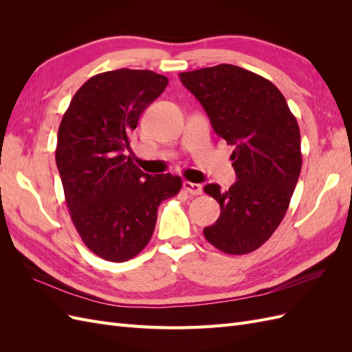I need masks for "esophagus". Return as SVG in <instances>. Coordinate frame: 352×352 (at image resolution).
<instances>
[{
    "label": "esophagus",
    "mask_w": 352,
    "mask_h": 352,
    "mask_svg": "<svg viewBox=\"0 0 352 352\" xmlns=\"http://www.w3.org/2000/svg\"><path fill=\"white\" fill-rule=\"evenodd\" d=\"M184 189L190 195H199L202 192V185L201 184H192V182H188V180H185Z\"/></svg>",
    "instance_id": "obj_1"
}]
</instances>
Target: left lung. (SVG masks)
Listing matches in <instances>:
<instances>
[{
	"label": "left lung",
	"mask_w": 352,
	"mask_h": 352,
	"mask_svg": "<svg viewBox=\"0 0 352 352\" xmlns=\"http://www.w3.org/2000/svg\"><path fill=\"white\" fill-rule=\"evenodd\" d=\"M179 78L214 132L235 146L236 182L228 190L204 188L221 208L204 236L226 254H248L273 235L289 207L302 164L300 127L282 92L250 70L219 65Z\"/></svg>",
	"instance_id": "1"
}]
</instances>
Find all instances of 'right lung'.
<instances>
[{"label": "right lung", "instance_id": "1", "mask_svg": "<svg viewBox=\"0 0 352 352\" xmlns=\"http://www.w3.org/2000/svg\"><path fill=\"white\" fill-rule=\"evenodd\" d=\"M168 79L151 70L100 73L74 94L58 127L56 163L74 228L98 257L122 263L150 242L162 201L182 179L144 173L131 157L132 131Z\"/></svg>", "mask_w": 352, "mask_h": 352}]
</instances>
